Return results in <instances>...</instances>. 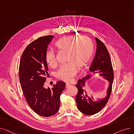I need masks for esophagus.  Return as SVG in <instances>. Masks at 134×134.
Segmentation results:
<instances>
[{
	"label": "esophagus",
	"mask_w": 134,
	"mask_h": 134,
	"mask_svg": "<svg viewBox=\"0 0 134 134\" xmlns=\"http://www.w3.org/2000/svg\"><path fill=\"white\" fill-rule=\"evenodd\" d=\"M69 86H71V85H70L69 83H66V87H68Z\"/></svg>",
	"instance_id": "esophagus-1"
}]
</instances>
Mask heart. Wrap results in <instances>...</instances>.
<instances>
[{"mask_svg": "<svg viewBox=\"0 0 134 134\" xmlns=\"http://www.w3.org/2000/svg\"><path fill=\"white\" fill-rule=\"evenodd\" d=\"M56 47L59 50L67 53L68 64L61 66L56 73L60 79L69 82L75 75L77 70L83 69L87 64L92 56L93 46L92 41L86 36L79 37L75 36H65L56 42ZM46 61L49 66L56 64L54 51H48L46 54Z\"/></svg>", "mask_w": 134, "mask_h": 134, "instance_id": "heart-1", "label": "heart"}]
</instances>
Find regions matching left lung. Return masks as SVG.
<instances>
[{
  "instance_id": "obj_1",
  "label": "left lung",
  "mask_w": 134,
  "mask_h": 134,
  "mask_svg": "<svg viewBox=\"0 0 134 134\" xmlns=\"http://www.w3.org/2000/svg\"><path fill=\"white\" fill-rule=\"evenodd\" d=\"M97 43L96 52L93 60L89 68L90 73L78 80L76 85L78 88V93L76 96V102L78 110L82 114L86 115H94L105 106L111 94L112 85L114 80V72L111 58L108 49L103 42L95 37ZM99 74L100 76L109 82L107 91V96L104 98L94 101L92 96L90 97L87 91L84 89L87 80L93 75Z\"/></svg>"
}]
</instances>
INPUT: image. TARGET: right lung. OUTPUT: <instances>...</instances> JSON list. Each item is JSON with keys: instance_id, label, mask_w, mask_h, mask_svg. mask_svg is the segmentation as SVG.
<instances>
[{"instance_id": "add662e5", "label": "right lung", "mask_w": 134, "mask_h": 134, "mask_svg": "<svg viewBox=\"0 0 134 134\" xmlns=\"http://www.w3.org/2000/svg\"><path fill=\"white\" fill-rule=\"evenodd\" d=\"M52 35L35 40L25 49L21 56L19 76L26 101L34 112L40 116L50 117L59 110L60 97L66 86L58 81L52 88L44 87L48 68L46 61L48 45Z\"/></svg>"}]
</instances>
